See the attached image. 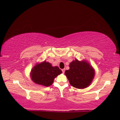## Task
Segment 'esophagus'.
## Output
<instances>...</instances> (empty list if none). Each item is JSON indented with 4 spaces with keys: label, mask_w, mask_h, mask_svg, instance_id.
Returning a JSON list of instances; mask_svg holds the SVG:
<instances>
[{
    "label": "esophagus",
    "mask_w": 120,
    "mask_h": 120,
    "mask_svg": "<svg viewBox=\"0 0 120 120\" xmlns=\"http://www.w3.org/2000/svg\"><path fill=\"white\" fill-rule=\"evenodd\" d=\"M62 73H65V69H62Z\"/></svg>",
    "instance_id": "esophagus-1"
}]
</instances>
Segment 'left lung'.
Instances as JSON below:
<instances>
[{"label": "left lung", "instance_id": "1", "mask_svg": "<svg viewBox=\"0 0 120 120\" xmlns=\"http://www.w3.org/2000/svg\"><path fill=\"white\" fill-rule=\"evenodd\" d=\"M70 68L65 74L73 87L76 88H85L90 85L94 76V71L87 62L75 60L71 62Z\"/></svg>", "mask_w": 120, "mask_h": 120}]
</instances>
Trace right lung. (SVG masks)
Here are the masks:
<instances>
[{"label":"right lung","mask_w":120,"mask_h":120,"mask_svg":"<svg viewBox=\"0 0 120 120\" xmlns=\"http://www.w3.org/2000/svg\"><path fill=\"white\" fill-rule=\"evenodd\" d=\"M61 73L58 67H53L49 62L44 61L35 66L31 74L34 82L48 87L53 83L54 78Z\"/></svg>","instance_id":"right-lung-1"}]
</instances>
